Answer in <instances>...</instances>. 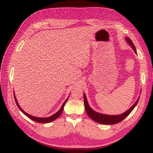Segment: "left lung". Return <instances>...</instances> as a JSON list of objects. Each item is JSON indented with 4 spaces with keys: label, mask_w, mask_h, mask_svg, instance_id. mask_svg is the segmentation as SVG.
I'll return each mask as SVG.
<instances>
[{
    "label": "left lung",
    "mask_w": 153,
    "mask_h": 153,
    "mask_svg": "<svg viewBox=\"0 0 153 153\" xmlns=\"http://www.w3.org/2000/svg\"><path fill=\"white\" fill-rule=\"evenodd\" d=\"M126 40L128 42V43L131 46L132 49L134 50V53L136 54H137V53H136L135 46L134 45L131 40L128 37L126 38ZM139 99H140L138 98V99L136 100V102L133 104V106L129 110H128L126 111H125V113H123L121 115H108L99 114V113H97V112L95 111L94 110H93L89 107V104H88L87 100L86 99V96H85V94H84V106H85V108L87 111V115H89V117L91 119L94 120L95 122H97L99 123L103 124V125H114V124H116L120 122H122L123 120H124L132 111V110L134 109V108L136 107V105H137V103L139 101Z\"/></svg>",
    "instance_id": "obj_1"
}]
</instances>
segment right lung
Here are the masks:
<instances>
[{
    "instance_id": "right-lung-1",
    "label": "right lung",
    "mask_w": 153,
    "mask_h": 153,
    "mask_svg": "<svg viewBox=\"0 0 153 153\" xmlns=\"http://www.w3.org/2000/svg\"><path fill=\"white\" fill-rule=\"evenodd\" d=\"M14 99H15V102H16V104H17V107H19V108L20 110V111L22 112V113H23V114H25L27 117H28L29 118H30L31 120H33V121H35V122H38V123H50V122H53V120H56L57 118H58V117L61 115V114H62V110H63V109H64V105H65V103H66V102H67V100H68V99L65 100V102H64V103L62 104V105L61 106L60 110H59L58 112H56V113L55 114H54L53 115H52V116H51V117H46V118H39V117H36L31 116V115L28 114L27 113H26V112H25V111H23V110L22 109V108L20 107V105H19L17 100L16 99V97H15V94H14Z\"/></svg>"
}]
</instances>
